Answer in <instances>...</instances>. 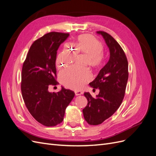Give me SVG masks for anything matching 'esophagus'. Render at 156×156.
I'll return each instance as SVG.
<instances>
[{"mask_svg": "<svg viewBox=\"0 0 156 156\" xmlns=\"http://www.w3.org/2000/svg\"><path fill=\"white\" fill-rule=\"evenodd\" d=\"M75 96H79V95H81V94H83V92L81 91H75Z\"/></svg>", "mask_w": 156, "mask_h": 156, "instance_id": "1", "label": "esophagus"}]
</instances>
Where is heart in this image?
Returning <instances> with one entry per match:
<instances>
[{
	"mask_svg": "<svg viewBox=\"0 0 156 156\" xmlns=\"http://www.w3.org/2000/svg\"><path fill=\"white\" fill-rule=\"evenodd\" d=\"M73 49L69 50L65 47L56 59V67L62 69L72 64L76 58V53L86 55L87 64L92 68H97L101 65L104 53L103 45L96 37L90 34L79 36L73 44ZM90 78L88 70L85 68L73 66L63 70L59 74V79L64 86L68 88L78 90L83 87L84 83Z\"/></svg>",
	"mask_w": 156,
	"mask_h": 156,
	"instance_id": "heart-1",
	"label": "heart"
}]
</instances>
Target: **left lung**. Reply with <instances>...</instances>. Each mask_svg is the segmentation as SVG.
Segmentation results:
<instances>
[{"label":"left lung","mask_w":156,"mask_h":156,"mask_svg":"<svg viewBox=\"0 0 156 156\" xmlns=\"http://www.w3.org/2000/svg\"><path fill=\"white\" fill-rule=\"evenodd\" d=\"M97 33L104 38L110 57L96 78L89 83L91 87L100 90L98 95L94 98L89 92L84 94L88 103L83 109V116L90 125L101 124L116 111L124 99L128 79V62L123 49L108 33Z\"/></svg>","instance_id":"obj_1"}]
</instances>
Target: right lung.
Instances as JSON below:
<instances>
[{
	"mask_svg": "<svg viewBox=\"0 0 156 156\" xmlns=\"http://www.w3.org/2000/svg\"><path fill=\"white\" fill-rule=\"evenodd\" d=\"M69 34L51 32L32 44L23 65L21 92L31 115L45 126H55L64 120L66 108L75 93L62 87L50 92V85H56L55 62L57 50Z\"/></svg>",
	"mask_w": 156,
	"mask_h": 156,
	"instance_id": "right-lung-1",
	"label": "right lung"
}]
</instances>
